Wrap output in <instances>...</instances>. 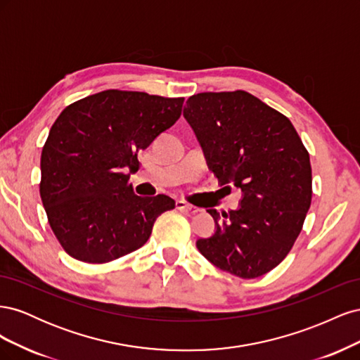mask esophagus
Here are the masks:
<instances>
[{
  "mask_svg": "<svg viewBox=\"0 0 360 360\" xmlns=\"http://www.w3.org/2000/svg\"><path fill=\"white\" fill-rule=\"evenodd\" d=\"M176 207H177L179 210L188 212V213H191V214H195V213H198V212H200L198 207H195V205H192V204H188L186 201H183V200L176 201Z\"/></svg>",
  "mask_w": 360,
  "mask_h": 360,
  "instance_id": "esophagus-1",
  "label": "esophagus"
}]
</instances>
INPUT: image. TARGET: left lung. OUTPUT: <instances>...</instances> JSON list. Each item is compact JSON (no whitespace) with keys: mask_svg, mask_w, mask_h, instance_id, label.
<instances>
[{"mask_svg":"<svg viewBox=\"0 0 360 360\" xmlns=\"http://www.w3.org/2000/svg\"><path fill=\"white\" fill-rule=\"evenodd\" d=\"M184 118L221 186L242 191L238 210L209 212L216 231L197 240L221 270L266 275L299 237L312 198L309 153L290 120L243 90L191 96Z\"/></svg>","mask_w":360,"mask_h":360,"instance_id":"left-lung-1","label":"left lung"}]
</instances>
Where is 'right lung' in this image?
<instances>
[{"mask_svg":"<svg viewBox=\"0 0 360 360\" xmlns=\"http://www.w3.org/2000/svg\"><path fill=\"white\" fill-rule=\"evenodd\" d=\"M183 97L105 90L64 108L41 150L40 197L57 240L91 264L143 246L167 195L138 197L129 183L146 150L181 115Z\"/></svg>","mask_w":360,"mask_h":360,"instance_id":"1","label":"right lung"}]
</instances>
